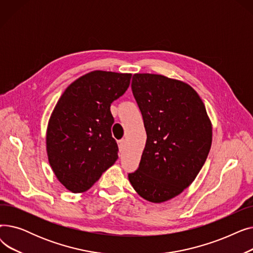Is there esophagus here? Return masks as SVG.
<instances>
[{"label": "esophagus", "instance_id": "esophagus-1", "mask_svg": "<svg viewBox=\"0 0 253 253\" xmlns=\"http://www.w3.org/2000/svg\"><path fill=\"white\" fill-rule=\"evenodd\" d=\"M125 139H121V140H119V151H120V153H124V151H125Z\"/></svg>", "mask_w": 253, "mask_h": 253}]
</instances>
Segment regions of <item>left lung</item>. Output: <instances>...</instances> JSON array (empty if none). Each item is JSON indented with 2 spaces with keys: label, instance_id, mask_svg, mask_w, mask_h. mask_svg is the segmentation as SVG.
I'll list each match as a JSON object with an SVG mask.
<instances>
[{
  "label": "left lung",
  "instance_id": "left-lung-1",
  "mask_svg": "<svg viewBox=\"0 0 253 253\" xmlns=\"http://www.w3.org/2000/svg\"><path fill=\"white\" fill-rule=\"evenodd\" d=\"M131 88L147 143L138 168L128 177L145 200L165 202L187 189L203 167L211 148V124L203 101L188 84L135 74Z\"/></svg>",
  "mask_w": 253,
  "mask_h": 253
}]
</instances>
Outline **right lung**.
I'll use <instances>...</instances> for the list:
<instances>
[{
	"label": "right lung",
	"mask_w": 253,
	"mask_h": 253,
	"mask_svg": "<svg viewBox=\"0 0 253 253\" xmlns=\"http://www.w3.org/2000/svg\"><path fill=\"white\" fill-rule=\"evenodd\" d=\"M130 79L131 74L94 71L76 80L59 98L48 124L47 154L69 191H87L117 161L111 104L126 92Z\"/></svg>",
	"instance_id": "obj_1"
}]
</instances>
